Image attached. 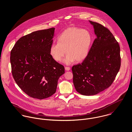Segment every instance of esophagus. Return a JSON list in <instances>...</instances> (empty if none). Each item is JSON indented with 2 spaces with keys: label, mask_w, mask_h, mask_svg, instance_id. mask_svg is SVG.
<instances>
[{
  "label": "esophagus",
  "mask_w": 132,
  "mask_h": 132,
  "mask_svg": "<svg viewBox=\"0 0 132 132\" xmlns=\"http://www.w3.org/2000/svg\"><path fill=\"white\" fill-rule=\"evenodd\" d=\"M70 67H65V70H66V71H70Z\"/></svg>",
  "instance_id": "34e87169"
}]
</instances>
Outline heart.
Segmentation results:
<instances>
[{"mask_svg": "<svg viewBox=\"0 0 132 132\" xmlns=\"http://www.w3.org/2000/svg\"><path fill=\"white\" fill-rule=\"evenodd\" d=\"M92 43L93 37L88 30L70 27L59 36L58 43L51 45L49 53L56 61L59 62L67 52L68 54L63 62L69 65L75 60H84L89 53Z\"/></svg>", "mask_w": 132, "mask_h": 132, "instance_id": "b5f03b06", "label": "heart"}]
</instances>
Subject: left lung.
<instances>
[{
	"label": "left lung",
	"mask_w": 132,
	"mask_h": 132,
	"mask_svg": "<svg viewBox=\"0 0 132 132\" xmlns=\"http://www.w3.org/2000/svg\"><path fill=\"white\" fill-rule=\"evenodd\" d=\"M89 21L96 37L87 57L72 68L76 90L84 95L97 94L110 87L121 65L120 47L112 34L103 25Z\"/></svg>",
	"instance_id": "1"
}]
</instances>
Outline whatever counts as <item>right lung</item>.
I'll list each match as a JSON object with an SVG mask.
<instances>
[{
  "label": "right lung",
  "mask_w": 132,
  "mask_h": 132,
  "mask_svg": "<svg viewBox=\"0 0 132 132\" xmlns=\"http://www.w3.org/2000/svg\"><path fill=\"white\" fill-rule=\"evenodd\" d=\"M54 28L38 30L19 39L11 52L13 78L29 96L39 100L49 97L56 90L64 67L50 55Z\"/></svg>",
  "instance_id": "right-lung-1"
}]
</instances>
